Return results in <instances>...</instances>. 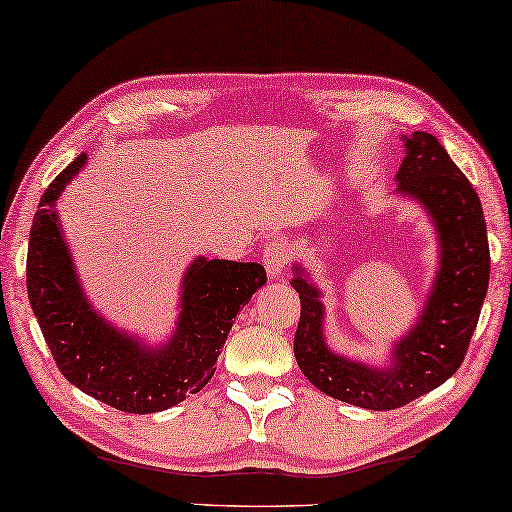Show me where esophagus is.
<instances>
[{
	"instance_id": "1",
	"label": "esophagus",
	"mask_w": 512,
	"mask_h": 512,
	"mask_svg": "<svg viewBox=\"0 0 512 512\" xmlns=\"http://www.w3.org/2000/svg\"><path fill=\"white\" fill-rule=\"evenodd\" d=\"M289 264V248L282 241H269L264 250V266L269 278H282Z\"/></svg>"
}]
</instances>
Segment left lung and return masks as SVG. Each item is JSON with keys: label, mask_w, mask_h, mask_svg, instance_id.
I'll return each mask as SVG.
<instances>
[{"label": "left lung", "mask_w": 512, "mask_h": 512, "mask_svg": "<svg viewBox=\"0 0 512 512\" xmlns=\"http://www.w3.org/2000/svg\"><path fill=\"white\" fill-rule=\"evenodd\" d=\"M405 157L396 196L417 202L437 239V271L426 303L385 364L353 360L326 339L323 289L303 264L291 287L300 296L294 355L303 376L332 399L367 410H394L446 383L465 360L490 282V248L481 200L428 132L401 136Z\"/></svg>", "instance_id": "8db88e82"}]
</instances>
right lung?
Segmentation results:
<instances>
[{"label":"right lung","instance_id":"obj_1","mask_svg":"<svg viewBox=\"0 0 512 512\" xmlns=\"http://www.w3.org/2000/svg\"><path fill=\"white\" fill-rule=\"evenodd\" d=\"M86 164L88 154H79L38 202L27 253L31 310L61 373L81 392L134 415L168 410L212 380L232 323L266 285V271L255 262L198 255L184 271L180 314L168 337L148 344L116 328L81 287L56 209Z\"/></svg>","mask_w":512,"mask_h":512}]
</instances>
